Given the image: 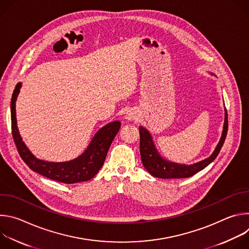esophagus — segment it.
Here are the masks:
<instances>
[{
    "label": "esophagus",
    "instance_id": "obj_1",
    "mask_svg": "<svg viewBox=\"0 0 249 249\" xmlns=\"http://www.w3.org/2000/svg\"><path fill=\"white\" fill-rule=\"evenodd\" d=\"M140 117V114L138 113V111L136 109H130L126 112L125 118L127 121H134V120H138Z\"/></svg>",
    "mask_w": 249,
    "mask_h": 249
}]
</instances>
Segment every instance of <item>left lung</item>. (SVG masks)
Masks as SVG:
<instances>
[{"label":"left lung","instance_id":"8db88e82","mask_svg":"<svg viewBox=\"0 0 249 249\" xmlns=\"http://www.w3.org/2000/svg\"><path fill=\"white\" fill-rule=\"evenodd\" d=\"M214 75V74H213ZM228 113L225 108V122L221 139L212 155L193 164H181L163 159L158 152L151 133L143 126H140V154L145 168L155 177L159 178H186L201 171L208 166L219 155L228 133Z\"/></svg>","mask_w":249,"mask_h":249}]
</instances>
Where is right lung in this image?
Instances as JSON below:
<instances>
[{
  "mask_svg": "<svg viewBox=\"0 0 249 249\" xmlns=\"http://www.w3.org/2000/svg\"><path fill=\"white\" fill-rule=\"evenodd\" d=\"M20 88L21 83H18L16 86L12 96L11 117L13 138L18 154L23 161L33 171L47 177V178L66 184L91 179L104 163L112 141L119 132L121 123L119 121H113L100 128L93 136L87 150L81 156L72 160L54 162L39 160L28 150L18 132L16 115V101Z\"/></svg>",
  "mask_w": 249,
  "mask_h": 249,
  "instance_id": "obj_1",
  "label": "right lung"
}]
</instances>
